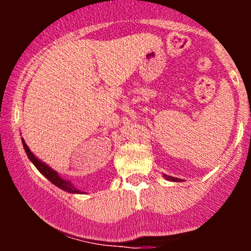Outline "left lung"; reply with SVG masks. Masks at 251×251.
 Segmentation results:
<instances>
[{
  "label": "left lung",
  "instance_id": "1",
  "mask_svg": "<svg viewBox=\"0 0 251 251\" xmlns=\"http://www.w3.org/2000/svg\"><path fill=\"white\" fill-rule=\"evenodd\" d=\"M164 178L168 180H171V181H183V179H179V178H176V177H171V176H168V175H164Z\"/></svg>",
  "mask_w": 251,
  "mask_h": 251
}]
</instances>
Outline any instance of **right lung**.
Masks as SVG:
<instances>
[{"label":"right lung","instance_id":"1","mask_svg":"<svg viewBox=\"0 0 251 251\" xmlns=\"http://www.w3.org/2000/svg\"><path fill=\"white\" fill-rule=\"evenodd\" d=\"M21 139H22V144H24V149H25V153H27L28 158L30 159V162L35 165V168L39 170V171L41 172V174L45 176L48 180H50V183H53L54 185H56L57 188L63 190V191L70 192V194H82L80 190H77L75 186L73 185V183H72L71 180L63 179L61 176H59V174H57L55 170L50 168L47 164L41 162L39 158L35 157L33 152H31L29 148L27 146V144H25L24 138H21Z\"/></svg>","mask_w":251,"mask_h":251}]
</instances>
